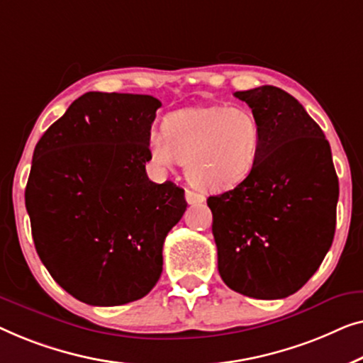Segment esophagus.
Instances as JSON below:
<instances>
[{
	"instance_id": "34e87169",
	"label": "esophagus",
	"mask_w": 363,
	"mask_h": 363,
	"mask_svg": "<svg viewBox=\"0 0 363 363\" xmlns=\"http://www.w3.org/2000/svg\"><path fill=\"white\" fill-rule=\"evenodd\" d=\"M186 201H187V203H191V206H197V203H202L203 201H206V197H203L202 194L187 189V191H186Z\"/></svg>"
}]
</instances>
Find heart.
<instances>
[{
  "label": "heart",
  "mask_w": 363,
  "mask_h": 363,
  "mask_svg": "<svg viewBox=\"0 0 363 363\" xmlns=\"http://www.w3.org/2000/svg\"><path fill=\"white\" fill-rule=\"evenodd\" d=\"M164 133L152 131L150 152L155 164L186 162V176L203 191H228L242 184L258 161L262 133L247 108L196 106L166 116Z\"/></svg>",
  "instance_id": "obj_1"
}]
</instances>
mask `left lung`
Listing matches in <instances>:
<instances>
[{"label":"left lung","instance_id":"1","mask_svg":"<svg viewBox=\"0 0 363 363\" xmlns=\"http://www.w3.org/2000/svg\"><path fill=\"white\" fill-rule=\"evenodd\" d=\"M258 121V161L242 184L211 196L218 273L257 299L294 294L318 272L335 232L339 199L329 141L278 86L235 91Z\"/></svg>","mask_w":363,"mask_h":363}]
</instances>
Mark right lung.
I'll return each mask as SVG.
<instances>
[{"label":"right lung","mask_w":363,"mask_h":363,"mask_svg":"<svg viewBox=\"0 0 363 363\" xmlns=\"http://www.w3.org/2000/svg\"><path fill=\"white\" fill-rule=\"evenodd\" d=\"M160 106L151 95L86 91L34 147L24 197L35 252L85 304L150 293L166 235L186 212L184 189L146 174Z\"/></svg>","instance_id":"1"}]
</instances>
